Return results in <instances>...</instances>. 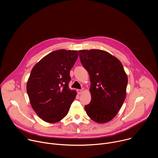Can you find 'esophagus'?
<instances>
[{"label": "esophagus", "instance_id": "esophagus-1", "mask_svg": "<svg viewBox=\"0 0 158 158\" xmlns=\"http://www.w3.org/2000/svg\"><path fill=\"white\" fill-rule=\"evenodd\" d=\"M82 91H83L82 89H77V93H78L79 94H81L82 93Z\"/></svg>", "mask_w": 158, "mask_h": 158}]
</instances>
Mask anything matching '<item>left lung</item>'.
Here are the masks:
<instances>
[{
	"mask_svg": "<svg viewBox=\"0 0 158 158\" xmlns=\"http://www.w3.org/2000/svg\"><path fill=\"white\" fill-rule=\"evenodd\" d=\"M79 54L91 83L86 113L98 123H107L117 115L126 99L127 74L120 60L105 51L80 50Z\"/></svg>",
	"mask_w": 158,
	"mask_h": 158,
	"instance_id": "8db88e82",
	"label": "left lung"
}]
</instances>
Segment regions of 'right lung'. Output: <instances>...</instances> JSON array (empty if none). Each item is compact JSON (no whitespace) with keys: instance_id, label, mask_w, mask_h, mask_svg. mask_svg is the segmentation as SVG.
<instances>
[{"instance_id":"add662e5","label":"right lung","mask_w":158,"mask_h":158,"mask_svg":"<svg viewBox=\"0 0 158 158\" xmlns=\"http://www.w3.org/2000/svg\"><path fill=\"white\" fill-rule=\"evenodd\" d=\"M78 56L77 51H55L32 68L27 92L32 109L45 122L57 123L68 113L77 94L69 87L70 71Z\"/></svg>"}]
</instances>
